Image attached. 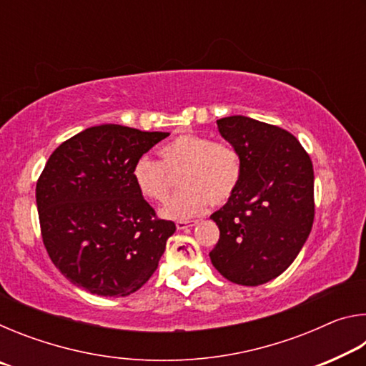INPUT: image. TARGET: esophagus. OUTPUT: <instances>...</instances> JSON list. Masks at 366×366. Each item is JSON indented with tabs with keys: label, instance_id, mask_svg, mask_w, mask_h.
<instances>
[{
	"label": "esophagus",
	"instance_id": "1",
	"mask_svg": "<svg viewBox=\"0 0 366 366\" xmlns=\"http://www.w3.org/2000/svg\"><path fill=\"white\" fill-rule=\"evenodd\" d=\"M197 224V221H177L176 222V227L179 231H184V229H189V227H194Z\"/></svg>",
	"mask_w": 366,
	"mask_h": 366
}]
</instances>
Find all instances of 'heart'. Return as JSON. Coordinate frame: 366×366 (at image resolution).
Segmentation results:
<instances>
[{
    "instance_id": "heart-1",
    "label": "heart",
    "mask_w": 366,
    "mask_h": 366,
    "mask_svg": "<svg viewBox=\"0 0 366 366\" xmlns=\"http://www.w3.org/2000/svg\"><path fill=\"white\" fill-rule=\"evenodd\" d=\"M159 161L140 157L132 166V181L147 200L163 203L179 176L181 190L166 203L161 214L169 219H189L205 207H222L242 181V158L234 145L213 142L207 135L187 132L159 148Z\"/></svg>"
}]
</instances>
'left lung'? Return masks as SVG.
<instances>
[{
  "instance_id": "left-lung-1",
  "label": "left lung",
  "mask_w": 366,
  "mask_h": 366,
  "mask_svg": "<svg viewBox=\"0 0 366 366\" xmlns=\"http://www.w3.org/2000/svg\"><path fill=\"white\" fill-rule=\"evenodd\" d=\"M218 127L240 153L242 181L209 216L219 227L209 258L227 281L259 286L289 268L312 231L313 164L300 142L272 124L229 116Z\"/></svg>"
}]
</instances>
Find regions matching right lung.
I'll list each match as a JSON object with an SVG mask.
<instances>
[{
    "mask_svg": "<svg viewBox=\"0 0 366 366\" xmlns=\"http://www.w3.org/2000/svg\"><path fill=\"white\" fill-rule=\"evenodd\" d=\"M168 132L103 124L63 142L36 181L43 245L72 284L102 297L139 290L158 268L172 221L139 194L132 166Z\"/></svg>",
    "mask_w": 366,
    "mask_h": 366,
    "instance_id": "add662e5",
    "label": "right lung"
}]
</instances>
